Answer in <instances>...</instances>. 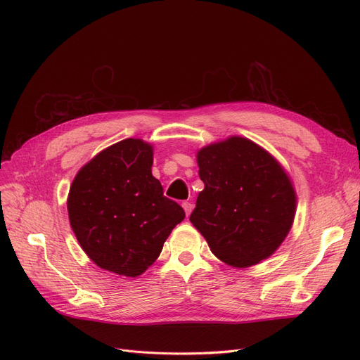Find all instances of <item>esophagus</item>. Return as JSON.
I'll return each instance as SVG.
<instances>
[{"instance_id": "34e87169", "label": "esophagus", "mask_w": 360, "mask_h": 360, "mask_svg": "<svg viewBox=\"0 0 360 360\" xmlns=\"http://www.w3.org/2000/svg\"><path fill=\"white\" fill-rule=\"evenodd\" d=\"M181 205H183L184 212H186V216H189V214H191V212H192V209H193V204H192V202H189V201H184Z\"/></svg>"}]
</instances>
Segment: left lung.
<instances>
[{
    "label": "left lung",
    "mask_w": 360,
    "mask_h": 360,
    "mask_svg": "<svg viewBox=\"0 0 360 360\" xmlns=\"http://www.w3.org/2000/svg\"><path fill=\"white\" fill-rule=\"evenodd\" d=\"M200 192L191 222L224 263L248 267L270 257L288 234L296 195L279 163L246 138L198 151Z\"/></svg>",
    "instance_id": "8db88e82"
}]
</instances>
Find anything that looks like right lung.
Returning <instances> with one entry per match:
<instances>
[{
  "label": "right lung",
  "instance_id": "add662e5",
  "mask_svg": "<svg viewBox=\"0 0 360 360\" xmlns=\"http://www.w3.org/2000/svg\"><path fill=\"white\" fill-rule=\"evenodd\" d=\"M153 148L123 139L101 151L76 174L68 210L72 230L94 263L135 278L155 263L181 207L151 176Z\"/></svg>",
  "mask_w": 360,
  "mask_h": 360
}]
</instances>
